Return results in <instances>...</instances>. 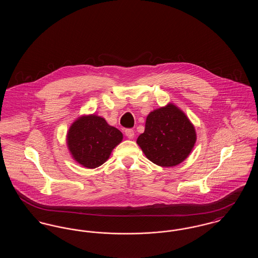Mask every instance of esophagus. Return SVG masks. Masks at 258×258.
Returning <instances> with one entry per match:
<instances>
[{"mask_svg":"<svg viewBox=\"0 0 258 258\" xmlns=\"http://www.w3.org/2000/svg\"><path fill=\"white\" fill-rule=\"evenodd\" d=\"M124 134L127 136V138H130V139H133L135 137V131L132 130V128H126L124 131Z\"/></svg>","mask_w":258,"mask_h":258,"instance_id":"esophagus-1","label":"esophagus"}]
</instances>
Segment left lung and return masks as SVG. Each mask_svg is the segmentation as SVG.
<instances>
[{"mask_svg":"<svg viewBox=\"0 0 258 258\" xmlns=\"http://www.w3.org/2000/svg\"><path fill=\"white\" fill-rule=\"evenodd\" d=\"M197 142L195 125L178 106H166L150 112L145 131L136 143L148 160L157 165L172 167L183 162Z\"/></svg>","mask_w":258,"mask_h":258,"instance_id":"obj_1","label":"left lung"}]
</instances>
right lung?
Segmentation results:
<instances>
[{"label":"right lung","mask_w":258,"mask_h":258,"mask_svg":"<svg viewBox=\"0 0 258 258\" xmlns=\"http://www.w3.org/2000/svg\"><path fill=\"white\" fill-rule=\"evenodd\" d=\"M122 140L123 134L118 128L95 114L78 117L67 134V146L73 159L90 169L108 160Z\"/></svg>","instance_id":"1"}]
</instances>
